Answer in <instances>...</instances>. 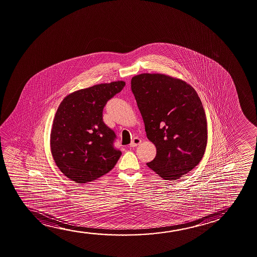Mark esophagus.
Masks as SVG:
<instances>
[{
    "label": "esophagus",
    "instance_id": "obj_1",
    "mask_svg": "<svg viewBox=\"0 0 257 257\" xmlns=\"http://www.w3.org/2000/svg\"><path fill=\"white\" fill-rule=\"evenodd\" d=\"M141 139H140V138H133V140L131 141V145H130V146H131V147H137L138 145H139L140 144H141Z\"/></svg>",
    "mask_w": 257,
    "mask_h": 257
}]
</instances>
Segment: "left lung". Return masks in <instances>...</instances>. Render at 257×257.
<instances>
[{"instance_id":"left-lung-1","label":"left lung","mask_w":257,"mask_h":257,"mask_svg":"<svg viewBox=\"0 0 257 257\" xmlns=\"http://www.w3.org/2000/svg\"><path fill=\"white\" fill-rule=\"evenodd\" d=\"M131 90L157 149L147 166L164 180L176 181L204 155L208 131L202 101L191 85L164 74L135 76Z\"/></svg>"}]
</instances>
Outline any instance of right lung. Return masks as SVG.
I'll list each match as a JSON object with an SVG mask.
<instances>
[{
    "label": "right lung",
    "mask_w": 257,
    "mask_h": 257,
    "mask_svg": "<svg viewBox=\"0 0 257 257\" xmlns=\"http://www.w3.org/2000/svg\"><path fill=\"white\" fill-rule=\"evenodd\" d=\"M125 82L100 83L68 95L59 105L50 136L51 152L62 174L83 184L114 167L121 152L116 135L103 121V109Z\"/></svg>",
    "instance_id": "1"
}]
</instances>
